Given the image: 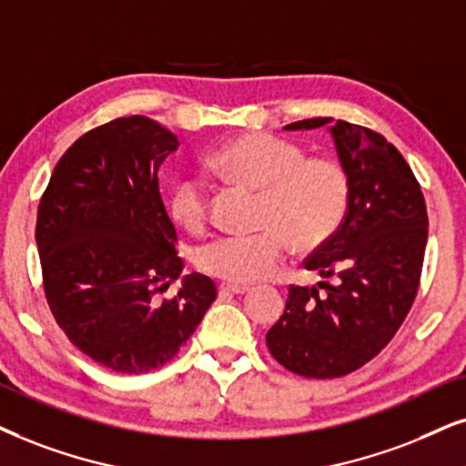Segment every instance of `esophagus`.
Returning <instances> with one entry per match:
<instances>
[{
	"mask_svg": "<svg viewBox=\"0 0 466 466\" xmlns=\"http://www.w3.org/2000/svg\"><path fill=\"white\" fill-rule=\"evenodd\" d=\"M219 290L228 292V294H245V292H249V286H245V284H221Z\"/></svg>",
	"mask_w": 466,
	"mask_h": 466,
	"instance_id": "1",
	"label": "esophagus"
}]
</instances>
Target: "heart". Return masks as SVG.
Returning <instances> with one entry per match:
<instances>
[{
	"label": "heart",
	"instance_id": "b5f03b06",
	"mask_svg": "<svg viewBox=\"0 0 466 466\" xmlns=\"http://www.w3.org/2000/svg\"><path fill=\"white\" fill-rule=\"evenodd\" d=\"M210 172L260 191V228L251 237H219L199 247L204 273L253 284L267 279L284 258L286 241L297 251L325 245L338 232L350 204V178L331 157H305L301 146L270 133H243L223 141L206 158ZM169 215L198 232L208 219V193L196 176H182L169 196Z\"/></svg>",
	"mask_w": 466,
	"mask_h": 466
}]
</instances>
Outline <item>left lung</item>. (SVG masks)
I'll return each mask as SVG.
<instances>
[{"label": "left lung", "mask_w": 466, "mask_h": 466, "mask_svg": "<svg viewBox=\"0 0 466 466\" xmlns=\"http://www.w3.org/2000/svg\"><path fill=\"white\" fill-rule=\"evenodd\" d=\"M320 127H329L349 172L350 204L338 232L311 253L305 268L335 277V284L290 286L267 346L294 374L338 379L379 355L409 314L420 288L428 213L409 163L380 133L333 117L284 128Z\"/></svg>", "instance_id": "left-lung-1"}]
</instances>
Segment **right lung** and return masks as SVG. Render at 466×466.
I'll return each mask as SVG.
<instances>
[{"mask_svg": "<svg viewBox=\"0 0 466 466\" xmlns=\"http://www.w3.org/2000/svg\"><path fill=\"white\" fill-rule=\"evenodd\" d=\"M176 148L157 120L116 117L64 152L40 198L36 243L51 314L76 349L114 372L172 361L217 299L199 273L160 297L182 273L157 176Z\"/></svg>", "mask_w": 466, "mask_h": 466, "instance_id": "obj_1", "label": "right lung"}]
</instances>
